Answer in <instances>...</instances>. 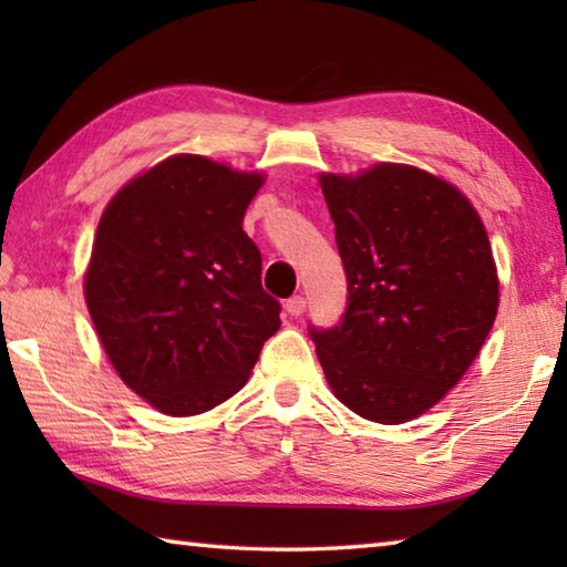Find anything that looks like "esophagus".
<instances>
[{
  "instance_id": "obj_1",
  "label": "esophagus",
  "mask_w": 567,
  "mask_h": 567,
  "mask_svg": "<svg viewBox=\"0 0 567 567\" xmlns=\"http://www.w3.org/2000/svg\"><path fill=\"white\" fill-rule=\"evenodd\" d=\"M305 307H307L305 297H299V295L290 297V299H287V302H285V309H287V315H290V317H302V315H305Z\"/></svg>"
}]
</instances>
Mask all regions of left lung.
<instances>
[{"mask_svg":"<svg viewBox=\"0 0 567 567\" xmlns=\"http://www.w3.org/2000/svg\"><path fill=\"white\" fill-rule=\"evenodd\" d=\"M319 185L348 277L339 327L317 331L336 400L378 424L426 414L473 365L499 307L495 256L461 189L404 163Z\"/></svg>","mask_w":567,"mask_h":567,"instance_id":"obj_1","label":"left lung"}]
</instances>
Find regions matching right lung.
I'll list each match as a JSON object with an SVG mask.
<instances>
[{"mask_svg":"<svg viewBox=\"0 0 567 567\" xmlns=\"http://www.w3.org/2000/svg\"><path fill=\"white\" fill-rule=\"evenodd\" d=\"M262 183L258 171L177 153L131 177L102 212L84 302L118 378L161 414L226 402L280 329L244 231Z\"/></svg>","mask_w":567,"mask_h":567,"instance_id":"1","label":"right lung"}]
</instances>
